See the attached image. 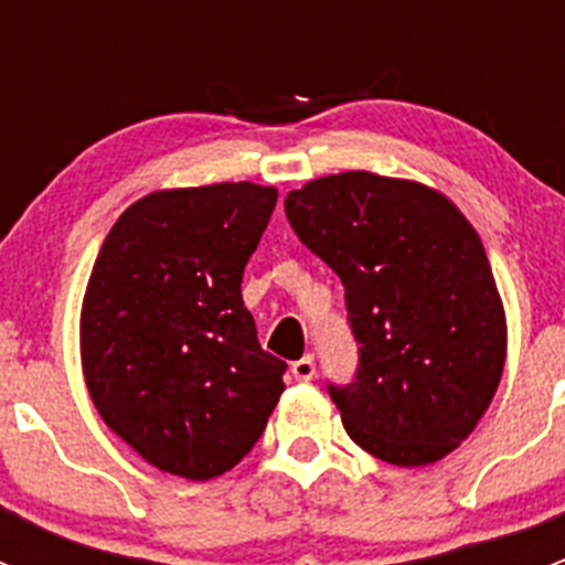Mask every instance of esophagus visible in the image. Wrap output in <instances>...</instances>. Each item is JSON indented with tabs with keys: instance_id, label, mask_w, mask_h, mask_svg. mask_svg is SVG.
Masks as SVG:
<instances>
[{
	"instance_id": "1",
	"label": "esophagus",
	"mask_w": 565,
	"mask_h": 565,
	"mask_svg": "<svg viewBox=\"0 0 565 565\" xmlns=\"http://www.w3.org/2000/svg\"><path fill=\"white\" fill-rule=\"evenodd\" d=\"M317 374V366H315V358L311 355H303L300 361L292 363V377L300 380V383H309V380H315Z\"/></svg>"
}]
</instances>
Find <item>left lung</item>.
<instances>
[{"mask_svg": "<svg viewBox=\"0 0 565 565\" xmlns=\"http://www.w3.org/2000/svg\"><path fill=\"white\" fill-rule=\"evenodd\" d=\"M284 210L344 284L361 363L330 398L347 435L398 467L448 457L505 366L503 300L478 232L446 193L372 172L306 182Z\"/></svg>", "mask_w": 565, "mask_h": 565, "instance_id": "obj_1", "label": "left lung"}]
</instances>
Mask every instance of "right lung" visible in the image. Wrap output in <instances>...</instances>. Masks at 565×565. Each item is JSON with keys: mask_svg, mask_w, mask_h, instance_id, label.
Here are the masks:
<instances>
[{"mask_svg": "<svg viewBox=\"0 0 565 565\" xmlns=\"http://www.w3.org/2000/svg\"><path fill=\"white\" fill-rule=\"evenodd\" d=\"M278 191L215 182L152 191L100 246L82 303V369L95 409L152 467L224 476L259 440L287 363L243 306V270Z\"/></svg>", "mask_w": 565, "mask_h": 565, "instance_id": "add662e5", "label": "right lung"}]
</instances>
